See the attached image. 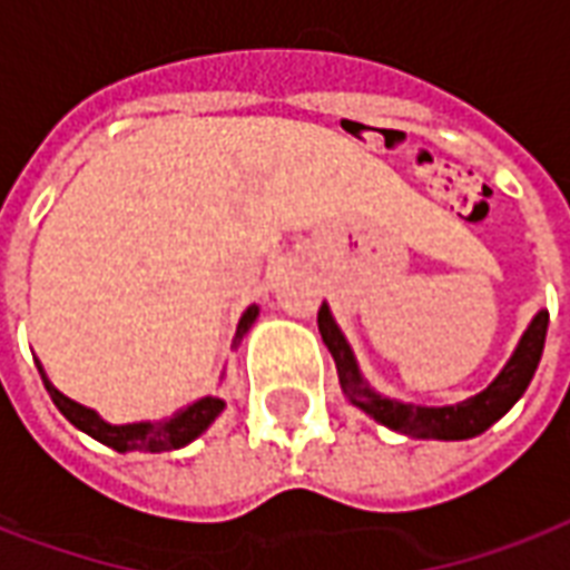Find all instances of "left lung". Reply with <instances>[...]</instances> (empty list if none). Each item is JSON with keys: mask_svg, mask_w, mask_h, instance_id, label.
Instances as JSON below:
<instances>
[{"mask_svg": "<svg viewBox=\"0 0 570 570\" xmlns=\"http://www.w3.org/2000/svg\"><path fill=\"white\" fill-rule=\"evenodd\" d=\"M320 335L323 344L335 360L338 368V381L350 404H356L360 411L377 420L381 425L399 432L407 438H423V441H465V438L483 435L489 425L499 423L501 416L508 414L513 404L520 402L522 392L529 390L538 362L543 353V338H547V326H550V314L538 311L522 332L520 344L510 353L508 365L499 371V377L489 383L487 390L471 395L465 402L441 404V407H425V404L399 402L390 395H381L365 377H362L360 362L353 356V347L344 338V332L332 317V311L323 302L317 314Z\"/></svg>", "mask_w": 570, "mask_h": 570, "instance_id": "8db88e82", "label": "left lung"}]
</instances>
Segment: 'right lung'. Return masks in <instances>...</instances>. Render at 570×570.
Instances as JSON below:
<instances>
[{
  "label": "right lung",
  "mask_w": 570,
  "mask_h": 570,
  "mask_svg": "<svg viewBox=\"0 0 570 570\" xmlns=\"http://www.w3.org/2000/svg\"><path fill=\"white\" fill-rule=\"evenodd\" d=\"M259 317V307L250 305L238 320V328H235V347L242 344V338L250 332V326ZM38 371H41V381L48 386L50 399L60 407V414L69 420L71 425H78L81 432H87L90 438H96L99 444L111 446L117 453H163V450H180L187 446L189 441H196L202 432H208V425L223 414L226 402L217 399V395H205V399H196V402L184 404L175 414L163 416V420H141V423H124L114 425L108 420L96 414L87 404H78L69 395H62L53 383L48 381V374L41 368V362H36Z\"/></svg>",
  "instance_id": "obj_1"
}]
</instances>
